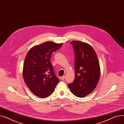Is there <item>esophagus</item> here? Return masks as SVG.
Wrapping results in <instances>:
<instances>
[{
  "instance_id": "esophagus-1",
  "label": "esophagus",
  "mask_w": 124,
  "mask_h": 124,
  "mask_svg": "<svg viewBox=\"0 0 124 124\" xmlns=\"http://www.w3.org/2000/svg\"><path fill=\"white\" fill-rule=\"evenodd\" d=\"M65 75H63V76H62V77H61V79L62 80H64V78H65Z\"/></svg>"
}]
</instances>
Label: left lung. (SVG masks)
<instances>
[{
  "label": "left lung",
  "mask_w": 124,
  "mask_h": 124,
  "mask_svg": "<svg viewBox=\"0 0 124 124\" xmlns=\"http://www.w3.org/2000/svg\"><path fill=\"white\" fill-rule=\"evenodd\" d=\"M70 44L75 53V77L73 82L68 85L73 95L83 98L98 84L100 75L99 60L93 47L87 43L75 40Z\"/></svg>",
  "instance_id": "8db88e82"
}]
</instances>
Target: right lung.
Masks as SVG:
<instances>
[{
    "mask_svg": "<svg viewBox=\"0 0 124 124\" xmlns=\"http://www.w3.org/2000/svg\"><path fill=\"white\" fill-rule=\"evenodd\" d=\"M62 45L47 41L32 47L26 56L23 69L24 80L32 93L40 98L50 96L60 81L54 71L50 59L52 53Z\"/></svg>",
    "mask_w": 124,
    "mask_h": 124,
    "instance_id": "1",
    "label": "right lung"
}]
</instances>
